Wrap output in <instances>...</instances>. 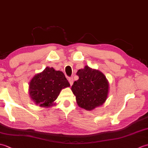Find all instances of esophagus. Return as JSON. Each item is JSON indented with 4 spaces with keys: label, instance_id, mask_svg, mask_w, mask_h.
<instances>
[{
    "label": "esophagus",
    "instance_id": "esophagus-1",
    "mask_svg": "<svg viewBox=\"0 0 148 148\" xmlns=\"http://www.w3.org/2000/svg\"><path fill=\"white\" fill-rule=\"evenodd\" d=\"M69 83H70L71 85H72V84H73V78H72V77H69Z\"/></svg>",
    "mask_w": 148,
    "mask_h": 148
}]
</instances>
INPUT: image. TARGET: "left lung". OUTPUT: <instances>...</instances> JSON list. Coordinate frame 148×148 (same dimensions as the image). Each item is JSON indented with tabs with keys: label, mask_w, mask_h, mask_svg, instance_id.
I'll use <instances>...</instances> for the list:
<instances>
[{
	"label": "left lung",
	"mask_w": 148,
	"mask_h": 148,
	"mask_svg": "<svg viewBox=\"0 0 148 148\" xmlns=\"http://www.w3.org/2000/svg\"><path fill=\"white\" fill-rule=\"evenodd\" d=\"M76 74L79 79L74 81L71 90L77 105L88 111L103 105L109 92V83L104 74L87 65Z\"/></svg>",
	"instance_id": "1"
}]
</instances>
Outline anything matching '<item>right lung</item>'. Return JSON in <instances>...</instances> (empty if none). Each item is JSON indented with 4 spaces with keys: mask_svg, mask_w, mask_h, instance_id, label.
Here are the masks:
<instances>
[{
    "mask_svg": "<svg viewBox=\"0 0 148 148\" xmlns=\"http://www.w3.org/2000/svg\"><path fill=\"white\" fill-rule=\"evenodd\" d=\"M70 84L62 71L47 67L37 74L29 83V95L36 104L44 108L54 106L60 92Z\"/></svg>",
    "mask_w": 148,
    "mask_h": 148,
    "instance_id": "obj_1",
    "label": "right lung"
}]
</instances>
